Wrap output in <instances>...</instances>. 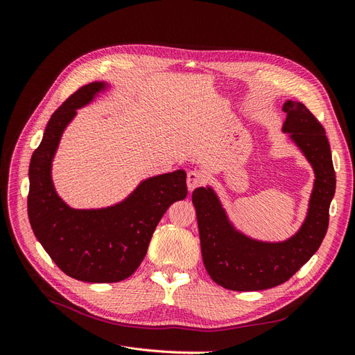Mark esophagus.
<instances>
[{"label":"esophagus","mask_w":355,"mask_h":355,"mask_svg":"<svg viewBox=\"0 0 355 355\" xmlns=\"http://www.w3.org/2000/svg\"><path fill=\"white\" fill-rule=\"evenodd\" d=\"M202 175L200 173V171H196V170H191L188 171L187 175V185H188V191H194L197 187H200L202 184Z\"/></svg>","instance_id":"obj_1"}]
</instances>
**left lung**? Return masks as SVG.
Listing matches in <instances>:
<instances>
[{
    "mask_svg": "<svg viewBox=\"0 0 355 355\" xmlns=\"http://www.w3.org/2000/svg\"><path fill=\"white\" fill-rule=\"evenodd\" d=\"M283 111L287 114L283 132L288 133L315 173L305 222L293 237L280 243L247 237L234 228L210 187L192 192L204 266L211 280L225 288L253 292L283 284L311 259L327 232L336 176L326 132L304 103L287 101Z\"/></svg>",
    "mask_w": 355,
    "mask_h": 355,
    "instance_id": "left-lung-1",
    "label": "left lung"
}]
</instances>
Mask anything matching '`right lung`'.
Instances as JSON below:
<instances>
[{
  "label": "right lung",
  "instance_id": "1",
  "mask_svg": "<svg viewBox=\"0 0 355 355\" xmlns=\"http://www.w3.org/2000/svg\"><path fill=\"white\" fill-rule=\"evenodd\" d=\"M105 83H90L63 102L47 123L29 164L28 216L44 250L67 275L87 283H116L144 261L149 241L170 204L188 194L187 173L176 170L141 182L124 201L106 209L78 210L53 187L51 161L65 127Z\"/></svg>",
  "mask_w": 355,
  "mask_h": 355
}]
</instances>
